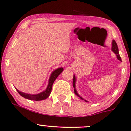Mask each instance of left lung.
Instances as JSON below:
<instances>
[{
	"label": "left lung",
	"instance_id": "1",
	"mask_svg": "<svg viewBox=\"0 0 131 131\" xmlns=\"http://www.w3.org/2000/svg\"><path fill=\"white\" fill-rule=\"evenodd\" d=\"M112 51H113L114 53L116 54L117 59H118L120 61H122V59H121L120 56V55H119V51H118V46H117V43H116V42H115V40H112ZM75 76L74 75L73 82H72V84H73V86L74 88V92H75V94L78 96V97H79L80 99H83L82 97H80V96L78 95L77 92V91H76V90H75ZM85 101H86V102H87L86 100H85Z\"/></svg>",
	"mask_w": 131,
	"mask_h": 131
}]
</instances>
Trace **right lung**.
I'll list each match as a JSON object with an SVG mask.
<instances>
[{
	"label": "right lung",
	"mask_w": 131,
	"mask_h": 131,
	"mask_svg": "<svg viewBox=\"0 0 131 131\" xmlns=\"http://www.w3.org/2000/svg\"><path fill=\"white\" fill-rule=\"evenodd\" d=\"M63 71V68H60L56 69L54 72H52L50 78H49V83H48V87L46 88L45 91H44L43 92H41V93L36 94V95H31V94H25L22 92L19 91L17 90V89H16V90L17 91V92H19V94L21 96V97H24V98L25 99H29V100H36V101L44 100V99L48 98V97L49 96V95H50L51 90H52V85H53L54 81H55L56 79H57L58 76L62 73Z\"/></svg>",
	"instance_id": "add662e5"
}]
</instances>
